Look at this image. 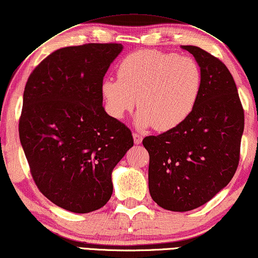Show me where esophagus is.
Masks as SVG:
<instances>
[{
	"label": "esophagus",
	"mask_w": 258,
	"mask_h": 258,
	"mask_svg": "<svg viewBox=\"0 0 258 258\" xmlns=\"http://www.w3.org/2000/svg\"><path fill=\"white\" fill-rule=\"evenodd\" d=\"M133 136H134V142H135V144H141L142 141H143L142 135L137 134V133H134Z\"/></svg>",
	"instance_id": "34e87169"
}]
</instances>
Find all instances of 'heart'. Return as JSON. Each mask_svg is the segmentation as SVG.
Masks as SVG:
<instances>
[{"instance_id": "obj_1", "label": "heart", "mask_w": 258, "mask_h": 258, "mask_svg": "<svg viewBox=\"0 0 258 258\" xmlns=\"http://www.w3.org/2000/svg\"><path fill=\"white\" fill-rule=\"evenodd\" d=\"M116 75L117 79L107 78L101 84L107 112L122 118L138 102L136 123L142 128L156 125L160 132L187 120L196 106L203 79L195 58L153 49L126 55Z\"/></svg>"}]
</instances>
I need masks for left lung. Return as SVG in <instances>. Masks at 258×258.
<instances>
[{
    "label": "left lung",
    "instance_id": "obj_1",
    "mask_svg": "<svg viewBox=\"0 0 258 258\" xmlns=\"http://www.w3.org/2000/svg\"><path fill=\"white\" fill-rule=\"evenodd\" d=\"M201 67L202 89L184 122L148 136L149 190L160 208L184 212L200 208L229 183L240 160L243 107L223 62L196 46H182Z\"/></svg>",
    "mask_w": 258,
    "mask_h": 258
}]
</instances>
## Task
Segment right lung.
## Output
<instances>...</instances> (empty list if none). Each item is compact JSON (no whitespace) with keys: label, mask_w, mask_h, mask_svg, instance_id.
<instances>
[{"label":"right lung","mask_w":258,"mask_h":258,"mask_svg":"<svg viewBox=\"0 0 258 258\" xmlns=\"http://www.w3.org/2000/svg\"><path fill=\"white\" fill-rule=\"evenodd\" d=\"M121 43L55 50L27 79L19 138L38 189L75 213L104 207L112 172L134 145L130 129L102 106L101 84Z\"/></svg>","instance_id":"add662e5"}]
</instances>
